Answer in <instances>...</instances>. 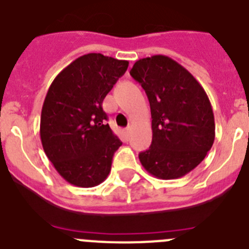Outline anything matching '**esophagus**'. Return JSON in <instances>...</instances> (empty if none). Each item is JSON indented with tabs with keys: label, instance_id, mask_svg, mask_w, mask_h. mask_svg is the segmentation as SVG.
I'll list each match as a JSON object with an SVG mask.
<instances>
[{
	"label": "esophagus",
	"instance_id": "obj_1",
	"mask_svg": "<svg viewBox=\"0 0 249 249\" xmlns=\"http://www.w3.org/2000/svg\"><path fill=\"white\" fill-rule=\"evenodd\" d=\"M124 134H125V136H129V134H130V127H126V129L124 130Z\"/></svg>",
	"mask_w": 249,
	"mask_h": 249
}]
</instances>
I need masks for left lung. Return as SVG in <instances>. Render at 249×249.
Returning <instances> with one entry per match:
<instances>
[{"instance_id":"left-lung-1","label":"left lung","mask_w":249,"mask_h":249,"mask_svg":"<svg viewBox=\"0 0 249 249\" xmlns=\"http://www.w3.org/2000/svg\"><path fill=\"white\" fill-rule=\"evenodd\" d=\"M130 75L141 84L151 109L152 141L139 154L141 165L158 178H182L213 145L214 116L205 89L166 55L139 59Z\"/></svg>"}]
</instances>
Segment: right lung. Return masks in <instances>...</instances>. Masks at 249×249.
<instances>
[{
    "label": "right lung",
    "mask_w": 249,
    "mask_h": 249,
    "mask_svg": "<svg viewBox=\"0 0 249 249\" xmlns=\"http://www.w3.org/2000/svg\"><path fill=\"white\" fill-rule=\"evenodd\" d=\"M129 62L89 53L54 78L41 114V140L58 174L78 187H94L108 178L122 141L103 110V100L126 71Z\"/></svg>",
    "instance_id": "right-lung-1"
}]
</instances>
